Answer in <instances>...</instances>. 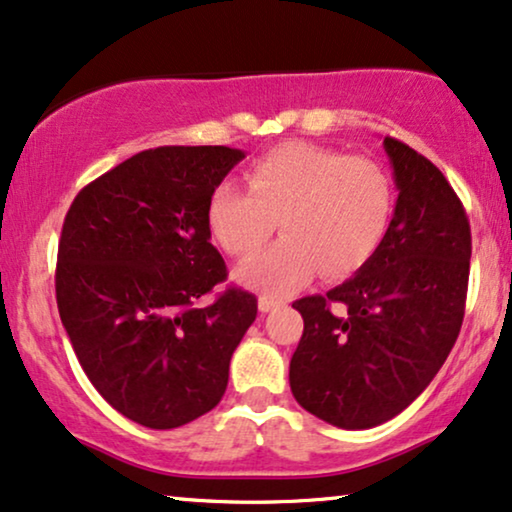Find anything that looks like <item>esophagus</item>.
Here are the masks:
<instances>
[{"label": "esophagus", "instance_id": "obj_1", "mask_svg": "<svg viewBox=\"0 0 512 512\" xmlns=\"http://www.w3.org/2000/svg\"><path fill=\"white\" fill-rule=\"evenodd\" d=\"M281 304H283L281 299H274V297H269V295H262V297H260V311H262V313L274 311V309H278V306H281Z\"/></svg>", "mask_w": 512, "mask_h": 512}]
</instances>
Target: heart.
<instances>
[{
    "label": "heart",
    "mask_w": 512,
    "mask_h": 512,
    "mask_svg": "<svg viewBox=\"0 0 512 512\" xmlns=\"http://www.w3.org/2000/svg\"><path fill=\"white\" fill-rule=\"evenodd\" d=\"M248 194L220 185L208 201V227L231 257L245 260L283 231L274 248L238 269L267 295H285L320 269L323 278L356 274L391 229L395 185L370 156L288 142L252 161Z\"/></svg>",
    "instance_id": "b5f03b06"
}]
</instances>
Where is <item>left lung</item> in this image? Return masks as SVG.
<instances>
[{
	"instance_id": "obj_1",
	"label": "left lung",
	"mask_w": 512,
	"mask_h": 512,
	"mask_svg": "<svg viewBox=\"0 0 512 512\" xmlns=\"http://www.w3.org/2000/svg\"><path fill=\"white\" fill-rule=\"evenodd\" d=\"M398 201L391 229L356 276L297 299L304 332L292 395L327 424L372 428L431 384L459 337L470 224L447 177L410 145L384 138Z\"/></svg>"
}]
</instances>
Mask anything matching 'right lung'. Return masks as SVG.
<instances>
[{
    "label": "right lung",
    "mask_w": 512,
    "mask_h": 512,
    "mask_svg": "<svg viewBox=\"0 0 512 512\" xmlns=\"http://www.w3.org/2000/svg\"><path fill=\"white\" fill-rule=\"evenodd\" d=\"M231 147H156L74 196L58 243L56 299L86 377L114 410L177 428L220 403L257 297L227 288L208 201L243 159Z\"/></svg>",
    "instance_id": "right-lung-1"
}]
</instances>
